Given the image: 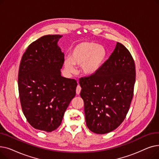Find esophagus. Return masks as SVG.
I'll return each instance as SVG.
<instances>
[{"label": "esophagus", "instance_id": "1", "mask_svg": "<svg viewBox=\"0 0 159 159\" xmlns=\"http://www.w3.org/2000/svg\"><path fill=\"white\" fill-rule=\"evenodd\" d=\"M80 91H81V87H80L79 85H78V86H77V88H76V93H77V95H79V94H80Z\"/></svg>", "mask_w": 159, "mask_h": 159}]
</instances>
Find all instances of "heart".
Returning a JSON list of instances; mask_svg holds the SVG:
<instances>
[{"mask_svg":"<svg viewBox=\"0 0 159 159\" xmlns=\"http://www.w3.org/2000/svg\"><path fill=\"white\" fill-rule=\"evenodd\" d=\"M106 57V52L102 46L93 42H82L74 47L70 58L64 61V69L68 73H73V65L80 66L84 75H93L101 68Z\"/></svg>","mask_w":159,"mask_h":159,"instance_id":"obj_1","label":"heart"}]
</instances>
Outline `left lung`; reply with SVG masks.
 Here are the masks:
<instances>
[{
	"label": "left lung",
	"instance_id": "left-lung-1",
	"mask_svg": "<svg viewBox=\"0 0 159 159\" xmlns=\"http://www.w3.org/2000/svg\"><path fill=\"white\" fill-rule=\"evenodd\" d=\"M136 78L134 60L120 43L93 75L81 77L80 97L88 129L105 134L117 128L129 111Z\"/></svg>",
	"mask_w": 159,
	"mask_h": 159
}]
</instances>
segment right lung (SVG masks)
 <instances>
[{
	"instance_id": "right-lung-1",
	"label": "right lung",
	"mask_w": 159,
	"mask_h": 159,
	"mask_svg": "<svg viewBox=\"0 0 159 159\" xmlns=\"http://www.w3.org/2000/svg\"><path fill=\"white\" fill-rule=\"evenodd\" d=\"M62 37L48 35L33 42L19 66L18 86L23 113L32 127L46 132L60 126L76 94L77 81L61 74L64 55L57 42Z\"/></svg>"
}]
</instances>
